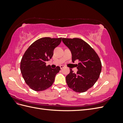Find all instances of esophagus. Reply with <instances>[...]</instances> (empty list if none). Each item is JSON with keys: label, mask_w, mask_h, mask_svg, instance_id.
<instances>
[{"label": "esophagus", "mask_w": 123, "mask_h": 123, "mask_svg": "<svg viewBox=\"0 0 123 123\" xmlns=\"http://www.w3.org/2000/svg\"><path fill=\"white\" fill-rule=\"evenodd\" d=\"M65 66H64V65H61V66H60V68H61V69H62V68H65Z\"/></svg>", "instance_id": "1"}]
</instances>
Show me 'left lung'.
Returning a JSON list of instances; mask_svg holds the SVG:
<instances>
[{
    "instance_id": "8db88e82",
    "label": "left lung",
    "mask_w": 123,
    "mask_h": 123,
    "mask_svg": "<svg viewBox=\"0 0 123 123\" xmlns=\"http://www.w3.org/2000/svg\"><path fill=\"white\" fill-rule=\"evenodd\" d=\"M71 52L72 61L78 60L76 73L71 69L66 77L68 87L76 92L82 93L91 88L98 80L102 71V63L95 51L88 43L80 38L62 39Z\"/></svg>"
}]
</instances>
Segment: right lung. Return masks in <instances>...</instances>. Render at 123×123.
I'll list each match as a JSON object with an SVG mask.
<instances>
[{"instance_id": "1", "label": "right lung", "mask_w": 123, "mask_h": 123, "mask_svg": "<svg viewBox=\"0 0 123 123\" xmlns=\"http://www.w3.org/2000/svg\"><path fill=\"white\" fill-rule=\"evenodd\" d=\"M62 38L43 37L31 44L24 53L20 62V71L29 87L41 91L50 87L55 77L61 70L59 66L52 69L46 61L52 57L55 48L61 43Z\"/></svg>"}]
</instances>
